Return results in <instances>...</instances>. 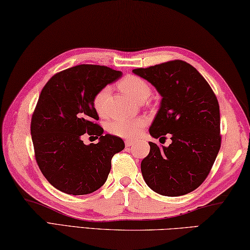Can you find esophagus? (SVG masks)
I'll return each instance as SVG.
<instances>
[{
  "mask_svg": "<svg viewBox=\"0 0 250 250\" xmlns=\"http://www.w3.org/2000/svg\"><path fill=\"white\" fill-rule=\"evenodd\" d=\"M133 143H134V142H133L132 140H125V146H128V147L132 146Z\"/></svg>",
  "mask_w": 250,
  "mask_h": 250,
  "instance_id": "34e87169",
  "label": "esophagus"
}]
</instances>
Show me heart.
I'll return each mask as SVG.
<instances>
[{
	"instance_id": "1",
	"label": "heart",
	"mask_w": 250,
	"mask_h": 250,
	"mask_svg": "<svg viewBox=\"0 0 250 250\" xmlns=\"http://www.w3.org/2000/svg\"><path fill=\"white\" fill-rule=\"evenodd\" d=\"M118 87L129 95L134 101L143 102L151 95V87L147 82L137 75H126L118 82ZM110 96V88L104 87L98 90L93 99L94 109L98 116L108 115V98ZM143 118H115L107 124V130L113 135L125 139H134L144 128Z\"/></svg>"
}]
</instances>
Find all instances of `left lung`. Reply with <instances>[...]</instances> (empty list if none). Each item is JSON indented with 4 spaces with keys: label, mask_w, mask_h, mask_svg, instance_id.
Returning a JSON list of instances; mask_svg holds the SVG:
<instances>
[{
    "label": "left lung",
    "mask_w": 250,
    "mask_h": 250,
    "mask_svg": "<svg viewBox=\"0 0 250 250\" xmlns=\"http://www.w3.org/2000/svg\"><path fill=\"white\" fill-rule=\"evenodd\" d=\"M132 72L162 96L149 134L162 139L168 133L171 140L162 147L148 142L151 149L141 162L145 183L162 196L191 192L208 177L221 147L215 94L191 64L181 60Z\"/></svg>",
    "instance_id": "left-lung-1"
}]
</instances>
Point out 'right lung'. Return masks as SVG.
Returning <instances> with one entry per match:
<instances>
[{"mask_svg":"<svg viewBox=\"0 0 250 250\" xmlns=\"http://www.w3.org/2000/svg\"><path fill=\"white\" fill-rule=\"evenodd\" d=\"M121 76L110 67L81 64L54 74L42 88L31 118V140L40 170L60 191H96L106 183L112 156L125 148L121 138L103 134L93 106L98 90ZM85 133L96 135L99 143L84 145Z\"/></svg>","mask_w":250,"mask_h":250,"instance_id":"1","label":"right lung"}]
</instances>
